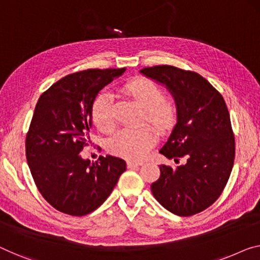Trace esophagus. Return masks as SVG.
<instances>
[{
  "label": "esophagus",
  "instance_id": "obj_1",
  "mask_svg": "<svg viewBox=\"0 0 260 260\" xmlns=\"http://www.w3.org/2000/svg\"><path fill=\"white\" fill-rule=\"evenodd\" d=\"M141 165H143V161H137V160H128V161H127V166H128L129 168L135 167V166H141Z\"/></svg>",
  "mask_w": 260,
  "mask_h": 260
}]
</instances>
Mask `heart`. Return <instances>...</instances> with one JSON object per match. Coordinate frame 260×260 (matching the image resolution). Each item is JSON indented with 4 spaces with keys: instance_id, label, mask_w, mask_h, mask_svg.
Segmentation results:
<instances>
[{
    "instance_id": "1",
    "label": "heart",
    "mask_w": 260,
    "mask_h": 260,
    "mask_svg": "<svg viewBox=\"0 0 260 260\" xmlns=\"http://www.w3.org/2000/svg\"><path fill=\"white\" fill-rule=\"evenodd\" d=\"M127 95L133 98L145 108V120L153 123L161 131H167L175 125L177 120V106L172 99L166 98L160 85L148 78H138L123 86ZM92 119L96 128L110 133L115 127L113 111V96L102 92L95 96L92 105ZM157 140L156 132L149 126L118 131L108 141L111 153L129 158L145 156Z\"/></svg>"
}]
</instances>
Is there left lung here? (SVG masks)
<instances>
[{
	"mask_svg": "<svg viewBox=\"0 0 260 260\" xmlns=\"http://www.w3.org/2000/svg\"><path fill=\"white\" fill-rule=\"evenodd\" d=\"M141 73L167 86L177 106V123L160 153L179 164L160 166L150 185L155 199L177 216H192L216 202L234 167L236 146L230 114L220 93L193 71L172 65Z\"/></svg>",
	"mask_w": 260,
	"mask_h": 260,
	"instance_id": "8db88e82",
	"label": "left lung"
}]
</instances>
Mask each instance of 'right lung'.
<instances>
[{
    "instance_id": "obj_1",
    "label": "right lung",
    "mask_w": 260,
    "mask_h": 260,
    "mask_svg": "<svg viewBox=\"0 0 260 260\" xmlns=\"http://www.w3.org/2000/svg\"><path fill=\"white\" fill-rule=\"evenodd\" d=\"M126 69L71 73L38 99L25 138V155L38 191L56 210L84 216L99 208L126 170L122 158L95 162L80 153L88 146L92 105L99 91Z\"/></svg>"
}]
</instances>
